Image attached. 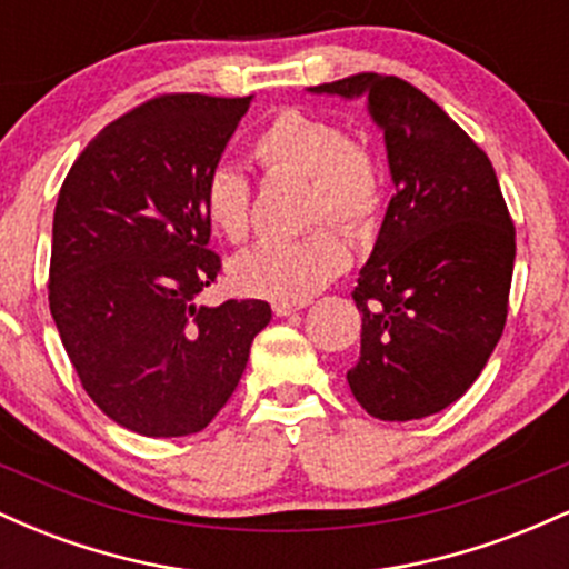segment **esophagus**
<instances>
[{"mask_svg":"<svg viewBox=\"0 0 569 569\" xmlns=\"http://www.w3.org/2000/svg\"><path fill=\"white\" fill-rule=\"evenodd\" d=\"M307 302H272V312H276V316H291V312H297V310H302Z\"/></svg>","mask_w":569,"mask_h":569,"instance_id":"esophagus-1","label":"esophagus"}]
</instances>
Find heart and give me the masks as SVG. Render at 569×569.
<instances>
[{
    "label": "heart",
    "instance_id": "b5f03b06",
    "mask_svg": "<svg viewBox=\"0 0 569 569\" xmlns=\"http://www.w3.org/2000/svg\"><path fill=\"white\" fill-rule=\"evenodd\" d=\"M253 160L267 176H302L310 181L307 219L321 224L305 238L262 243L230 267L234 289L272 302H307L350 264V246L337 224L371 234L380 224L388 184L380 160L331 117L286 107L253 136ZM202 213L213 232L240 246L251 234L253 187L232 162H217L200 187Z\"/></svg>",
    "mask_w": 569,
    "mask_h": 569
}]
</instances>
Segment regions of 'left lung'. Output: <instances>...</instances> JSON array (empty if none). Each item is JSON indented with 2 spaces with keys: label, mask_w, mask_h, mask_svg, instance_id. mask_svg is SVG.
I'll use <instances>...</instances> for the list:
<instances>
[{
  "label": "left lung",
  "mask_w": 569,
  "mask_h": 569,
  "mask_svg": "<svg viewBox=\"0 0 569 569\" xmlns=\"http://www.w3.org/2000/svg\"><path fill=\"white\" fill-rule=\"evenodd\" d=\"M312 93L369 96L396 194L361 270V356L348 371L377 420L407 422L457 401L502 335L516 230L485 149L433 98L393 74L345 77Z\"/></svg>",
  "instance_id": "8db88e82"
}]
</instances>
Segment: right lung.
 I'll list each match as a JSON object with an SVG mask.
<instances>
[{
	"mask_svg": "<svg viewBox=\"0 0 569 569\" xmlns=\"http://www.w3.org/2000/svg\"><path fill=\"white\" fill-rule=\"evenodd\" d=\"M248 103L149 98L82 149L58 192L50 312L84 393L133 433L206 428L272 318L264 299L194 305L221 272L200 187Z\"/></svg>",
	"mask_w": 569,
	"mask_h": 569,
	"instance_id": "right-lung-1",
	"label": "right lung"
}]
</instances>
